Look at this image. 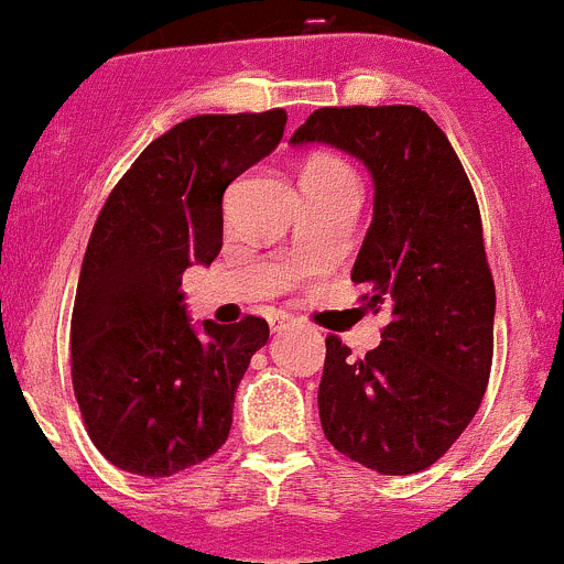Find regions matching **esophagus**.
Segmentation results:
<instances>
[{
	"instance_id": "esophagus-1",
	"label": "esophagus",
	"mask_w": 564,
	"mask_h": 564,
	"mask_svg": "<svg viewBox=\"0 0 564 564\" xmlns=\"http://www.w3.org/2000/svg\"><path fill=\"white\" fill-rule=\"evenodd\" d=\"M290 323H293V317H276V321H271V332H282V328H288Z\"/></svg>"
}]
</instances>
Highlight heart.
I'll use <instances>...</instances> for the list:
<instances>
[{
  "label": "heart",
  "mask_w": 564,
  "mask_h": 564,
  "mask_svg": "<svg viewBox=\"0 0 564 564\" xmlns=\"http://www.w3.org/2000/svg\"><path fill=\"white\" fill-rule=\"evenodd\" d=\"M337 181H354V172L348 164L332 153H315L306 159L304 170H301V186L304 183H337Z\"/></svg>",
  "instance_id": "b5f03b06"
}]
</instances>
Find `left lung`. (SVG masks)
I'll return each instance as SVG.
<instances>
[{
    "label": "left lung",
    "instance_id": "left-lung-1",
    "mask_svg": "<svg viewBox=\"0 0 564 564\" xmlns=\"http://www.w3.org/2000/svg\"><path fill=\"white\" fill-rule=\"evenodd\" d=\"M332 144L372 177V221L350 280L387 312L361 359L326 337L317 409L334 449L378 474L436 464L482 403L496 290L482 221L447 133L416 106H326L290 144Z\"/></svg>",
    "mask_w": 564,
    "mask_h": 564
}]
</instances>
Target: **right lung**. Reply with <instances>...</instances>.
<instances>
[{"label":"right lung","instance_id":"add662e5","mask_svg":"<svg viewBox=\"0 0 564 564\" xmlns=\"http://www.w3.org/2000/svg\"><path fill=\"white\" fill-rule=\"evenodd\" d=\"M284 122V109L177 122L142 150L95 221L70 365L87 433L117 469L170 477L230 436L236 389L269 323L194 326L181 280L221 252L227 186L280 144Z\"/></svg>","mask_w":564,"mask_h":564}]
</instances>
